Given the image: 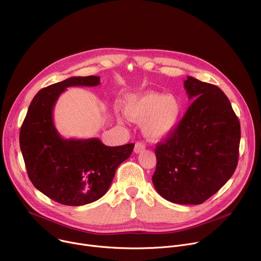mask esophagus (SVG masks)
<instances>
[{
    "mask_svg": "<svg viewBox=\"0 0 261 261\" xmlns=\"http://www.w3.org/2000/svg\"><path fill=\"white\" fill-rule=\"evenodd\" d=\"M144 148H145V144L144 143L136 142L135 146H134V153H136V154L141 153L142 151H144Z\"/></svg>",
    "mask_w": 261,
    "mask_h": 261,
    "instance_id": "34e87169",
    "label": "esophagus"
}]
</instances>
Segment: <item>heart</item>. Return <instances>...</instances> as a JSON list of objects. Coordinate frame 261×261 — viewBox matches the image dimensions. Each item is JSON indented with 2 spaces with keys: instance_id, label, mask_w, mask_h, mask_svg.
I'll use <instances>...</instances> for the list:
<instances>
[{
  "instance_id": "1",
  "label": "heart",
  "mask_w": 261,
  "mask_h": 261,
  "mask_svg": "<svg viewBox=\"0 0 261 261\" xmlns=\"http://www.w3.org/2000/svg\"><path fill=\"white\" fill-rule=\"evenodd\" d=\"M181 109V103L175 96L154 92L130 96L125 103L126 116L133 122H143V133L153 141L164 139L174 131Z\"/></svg>"
}]
</instances>
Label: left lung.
Segmentation results:
<instances>
[{"mask_svg": "<svg viewBox=\"0 0 261 261\" xmlns=\"http://www.w3.org/2000/svg\"><path fill=\"white\" fill-rule=\"evenodd\" d=\"M184 87L194 100L174 131L155 148L152 176L157 192L179 204H200L232 176L239 160L241 125L218 87L192 76Z\"/></svg>", "mask_w": 261, "mask_h": 261, "instance_id": "1", "label": "left lung"}]
</instances>
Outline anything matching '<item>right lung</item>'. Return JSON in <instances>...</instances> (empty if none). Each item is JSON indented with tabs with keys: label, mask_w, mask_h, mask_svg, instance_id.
Here are the masks:
<instances>
[{
	"label": "right lung",
	"mask_w": 261,
	"mask_h": 261,
	"mask_svg": "<svg viewBox=\"0 0 261 261\" xmlns=\"http://www.w3.org/2000/svg\"><path fill=\"white\" fill-rule=\"evenodd\" d=\"M99 84V76H79L40 90L20 128L19 145L32 184L61 204L79 206L101 198L133 151L134 143L107 146L98 138L65 139L57 131L53 113L60 95L69 87Z\"/></svg>",
	"instance_id": "obj_1"
}]
</instances>
